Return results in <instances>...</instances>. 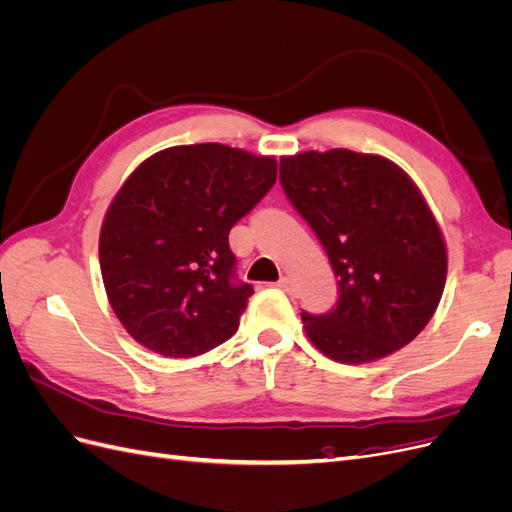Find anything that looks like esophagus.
<instances>
[{
    "mask_svg": "<svg viewBox=\"0 0 512 512\" xmlns=\"http://www.w3.org/2000/svg\"><path fill=\"white\" fill-rule=\"evenodd\" d=\"M277 286H280V288H282V290H286V292H290L292 277H290V275H282V277H280V282H277Z\"/></svg>",
    "mask_w": 512,
    "mask_h": 512,
    "instance_id": "esophagus-1",
    "label": "esophagus"
}]
</instances>
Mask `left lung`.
Listing matches in <instances>:
<instances>
[{"label":"left lung","mask_w":512,"mask_h":512,"mask_svg":"<svg viewBox=\"0 0 512 512\" xmlns=\"http://www.w3.org/2000/svg\"><path fill=\"white\" fill-rule=\"evenodd\" d=\"M280 181L337 277L331 312L301 314L312 344L339 363L410 344L446 282L442 232L410 177L386 158L331 149L282 158Z\"/></svg>","instance_id":"left-lung-1"}]
</instances>
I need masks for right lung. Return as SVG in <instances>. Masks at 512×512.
I'll list each match as a JSON object with an SVG mask.
<instances>
[{
	"label": "right lung",
	"mask_w": 512,
	"mask_h": 512,
	"mask_svg": "<svg viewBox=\"0 0 512 512\" xmlns=\"http://www.w3.org/2000/svg\"><path fill=\"white\" fill-rule=\"evenodd\" d=\"M275 179V158L200 143L156 153L123 183L100 230V267L138 344L188 359L235 335L254 288L237 280L228 232Z\"/></svg>",
	"instance_id": "1"
}]
</instances>
